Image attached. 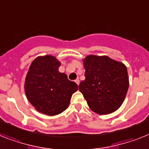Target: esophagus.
<instances>
[{
    "instance_id": "obj_1",
    "label": "esophagus",
    "mask_w": 149,
    "mask_h": 149,
    "mask_svg": "<svg viewBox=\"0 0 149 149\" xmlns=\"http://www.w3.org/2000/svg\"><path fill=\"white\" fill-rule=\"evenodd\" d=\"M75 82H76V83H77V84L79 86V79H76V80H75Z\"/></svg>"
}]
</instances>
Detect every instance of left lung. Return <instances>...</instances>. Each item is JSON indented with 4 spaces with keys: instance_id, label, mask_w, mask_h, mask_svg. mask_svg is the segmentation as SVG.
Returning <instances> with one entry per match:
<instances>
[{
    "instance_id": "left-lung-1",
    "label": "left lung",
    "mask_w": 149,
    "mask_h": 149,
    "mask_svg": "<svg viewBox=\"0 0 149 149\" xmlns=\"http://www.w3.org/2000/svg\"><path fill=\"white\" fill-rule=\"evenodd\" d=\"M86 79L79 86L88 107L98 114H108L123 104L129 88L127 69L107 56L89 55L83 61Z\"/></svg>"
}]
</instances>
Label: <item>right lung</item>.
Wrapping results in <instances>:
<instances>
[{
  "label": "right lung",
  "instance_id": "add662e5",
  "mask_svg": "<svg viewBox=\"0 0 149 149\" xmlns=\"http://www.w3.org/2000/svg\"><path fill=\"white\" fill-rule=\"evenodd\" d=\"M61 63L51 55L37 57L30 65L25 82L29 102L38 111L54 116L67 109L78 86L58 71Z\"/></svg>",
  "mask_w": 149,
  "mask_h": 149
}]
</instances>
